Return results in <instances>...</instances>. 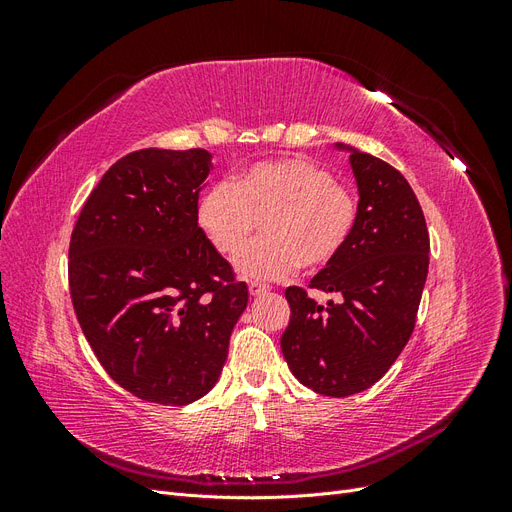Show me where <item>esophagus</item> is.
Here are the masks:
<instances>
[{
    "mask_svg": "<svg viewBox=\"0 0 512 512\" xmlns=\"http://www.w3.org/2000/svg\"><path fill=\"white\" fill-rule=\"evenodd\" d=\"M271 288L267 284H260V282H250V294L252 297H260V294H267Z\"/></svg>",
    "mask_w": 512,
    "mask_h": 512,
    "instance_id": "esophagus-1",
    "label": "esophagus"
}]
</instances>
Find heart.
<instances>
[{
    "label": "heart",
    "mask_w": 512,
    "mask_h": 512,
    "mask_svg": "<svg viewBox=\"0 0 512 512\" xmlns=\"http://www.w3.org/2000/svg\"><path fill=\"white\" fill-rule=\"evenodd\" d=\"M196 224L222 256H235L259 222L266 237L237 258L250 280H282L299 269L329 267L359 222V198L333 170L309 158H282L245 168L198 196Z\"/></svg>",
    "instance_id": "obj_1"
}]
</instances>
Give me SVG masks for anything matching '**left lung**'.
Masks as SVG:
<instances>
[{
	"instance_id": "1",
	"label": "left lung",
	"mask_w": 512,
	"mask_h": 512,
	"mask_svg": "<svg viewBox=\"0 0 512 512\" xmlns=\"http://www.w3.org/2000/svg\"><path fill=\"white\" fill-rule=\"evenodd\" d=\"M350 151L359 188V222L344 252L309 282L339 292L318 305L305 288H286L290 322L284 359L301 384L348 397L376 384L408 344L429 269V232L421 205L397 168Z\"/></svg>"
}]
</instances>
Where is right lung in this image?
Segmentation results:
<instances>
[{
	"instance_id": "add662e5",
	"label": "right lung",
	"mask_w": 512,
	"mask_h": 512,
	"mask_svg": "<svg viewBox=\"0 0 512 512\" xmlns=\"http://www.w3.org/2000/svg\"><path fill=\"white\" fill-rule=\"evenodd\" d=\"M205 149H141L89 194L70 239L68 280L87 342L138 399L185 406L207 395L247 307V286L196 224Z\"/></svg>"
}]
</instances>
